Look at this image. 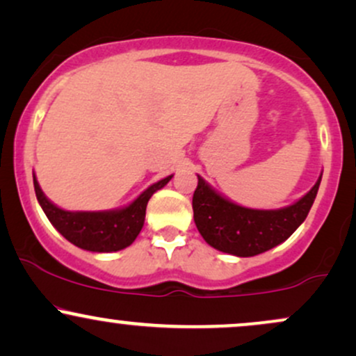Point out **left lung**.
I'll return each mask as SVG.
<instances>
[{
    "instance_id": "obj_1",
    "label": "left lung",
    "mask_w": 356,
    "mask_h": 356,
    "mask_svg": "<svg viewBox=\"0 0 356 356\" xmlns=\"http://www.w3.org/2000/svg\"><path fill=\"white\" fill-rule=\"evenodd\" d=\"M192 197L194 222L209 246L239 257L269 251L284 243L306 219L321 175L300 201L281 209H249L222 197L201 175Z\"/></svg>"
}]
</instances>
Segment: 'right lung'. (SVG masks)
I'll list each match as a JSON object with an SVG mask.
<instances>
[{"label":"right lung","instance_id":"1","mask_svg":"<svg viewBox=\"0 0 356 356\" xmlns=\"http://www.w3.org/2000/svg\"><path fill=\"white\" fill-rule=\"evenodd\" d=\"M172 175L152 184L129 206L113 211H65L55 206L33 175L36 199L55 229L72 244L92 252L120 251L136 241L145 220L147 202L154 192L165 186Z\"/></svg>","mask_w":356,"mask_h":356}]
</instances>
